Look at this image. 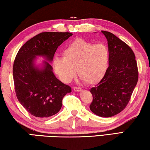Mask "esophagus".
<instances>
[{
  "label": "esophagus",
  "instance_id": "1",
  "mask_svg": "<svg viewBox=\"0 0 150 150\" xmlns=\"http://www.w3.org/2000/svg\"><path fill=\"white\" fill-rule=\"evenodd\" d=\"M73 90L76 91V92H81V91H82V88L80 87H74Z\"/></svg>",
  "mask_w": 150,
  "mask_h": 150
}]
</instances>
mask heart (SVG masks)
I'll list each match as a JSON object with an SVG mask.
<instances>
[{
    "instance_id": "heart-1",
    "label": "heart",
    "mask_w": 150,
    "mask_h": 150,
    "mask_svg": "<svg viewBox=\"0 0 150 150\" xmlns=\"http://www.w3.org/2000/svg\"><path fill=\"white\" fill-rule=\"evenodd\" d=\"M63 57L53 61L55 73L63 82L71 81L77 70L79 77L88 85L103 79L108 69L110 51L104 44H94L83 39L71 43L63 52Z\"/></svg>"
}]
</instances>
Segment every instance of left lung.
<instances>
[{"label": "left lung", "mask_w": 150, "mask_h": 150, "mask_svg": "<svg viewBox=\"0 0 150 150\" xmlns=\"http://www.w3.org/2000/svg\"><path fill=\"white\" fill-rule=\"evenodd\" d=\"M110 51V63L104 78L90 92L91 110L108 118L122 111L130 99L138 79L135 55L131 48L112 33L102 30Z\"/></svg>", "instance_id": "1"}]
</instances>
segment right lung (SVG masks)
Listing matches in <instances>:
<instances>
[{"instance_id":"right-lung-1","label":"right lung","mask_w":150,"mask_h":150,"mask_svg":"<svg viewBox=\"0 0 150 150\" xmlns=\"http://www.w3.org/2000/svg\"><path fill=\"white\" fill-rule=\"evenodd\" d=\"M73 34L42 32L29 40L19 50L13 65V79L17 98L32 115L47 118L57 114L63 98L71 92L69 86L58 79L52 62L57 47ZM37 57L45 60L38 64Z\"/></svg>"}]
</instances>
